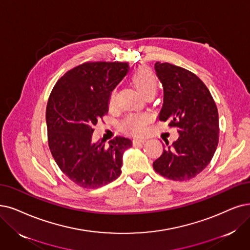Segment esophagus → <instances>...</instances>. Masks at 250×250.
Returning a JSON list of instances; mask_svg holds the SVG:
<instances>
[{"mask_svg":"<svg viewBox=\"0 0 250 250\" xmlns=\"http://www.w3.org/2000/svg\"><path fill=\"white\" fill-rule=\"evenodd\" d=\"M146 141V137H135L134 139H133V143L135 144V145H138V144H143V143H145Z\"/></svg>","mask_w":250,"mask_h":250,"instance_id":"esophagus-1","label":"esophagus"}]
</instances>
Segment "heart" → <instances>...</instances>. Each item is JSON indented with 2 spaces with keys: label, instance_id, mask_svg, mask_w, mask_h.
<instances>
[{
  "label": "heart",
  "instance_id": "b5f03b06",
  "mask_svg": "<svg viewBox=\"0 0 250 250\" xmlns=\"http://www.w3.org/2000/svg\"><path fill=\"white\" fill-rule=\"evenodd\" d=\"M132 81L137 90L144 94L145 96L155 93L157 90V79L154 73L147 67H141L132 76ZM116 103V89H113L109 93L108 104L113 106ZM151 122V116L147 114L141 115H132L129 116L126 121L125 126L132 133L139 134L144 133L146 129V125Z\"/></svg>",
  "mask_w": 250,
  "mask_h": 250
}]
</instances>
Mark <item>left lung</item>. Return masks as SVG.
Returning a JSON list of instances; mask_svg holds the SVG:
<instances>
[{"mask_svg": "<svg viewBox=\"0 0 250 250\" xmlns=\"http://www.w3.org/2000/svg\"><path fill=\"white\" fill-rule=\"evenodd\" d=\"M155 69L164 91L158 118L176 127L178 138L163 149L153 166L164 177L187 181L202 172L215 153L217 107L208 88L195 74L168 62H156Z\"/></svg>", "mask_w": 250, "mask_h": 250, "instance_id": "left-lung-1", "label": "left lung"}]
</instances>
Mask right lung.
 <instances>
[{
	"mask_svg": "<svg viewBox=\"0 0 250 250\" xmlns=\"http://www.w3.org/2000/svg\"><path fill=\"white\" fill-rule=\"evenodd\" d=\"M129 71L126 62H86L65 73L53 87L46 108L50 151L76 185L94 188L121 174L130 138L117 136L105 146L92 142L93 126L108 112L109 93Z\"/></svg>",
	"mask_w": 250,
	"mask_h": 250,
	"instance_id": "obj_1",
	"label": "right lung"
}]
</instances>
